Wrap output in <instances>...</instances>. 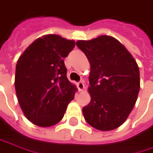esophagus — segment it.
<instances>
[{
	"label": "esophagus",
	"instance_id": "1",
	"mask_svg": "<svg viewBox=\"0 0 153 153\" xmlns=\"http://www.w3.org/2000/svg\"><path fill=\"white\" fill-rule=\"evenodd\" d=\"M77 87H78V89L79 91H82L85 88V85H84V82L82 81H79L77 83Z\"/></svg>",
	"mask_w": 153,
	"mask_h": 153
}]
</instances>
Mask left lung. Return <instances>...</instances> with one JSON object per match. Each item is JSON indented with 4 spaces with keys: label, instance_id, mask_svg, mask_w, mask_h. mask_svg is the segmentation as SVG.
<instances>
[{
    "label": "left lung",
    "instance_id": "obj_1",
    "mask_svg": "<svg viewBox=\"0 0 153 153\" xmlns=\"http://www.w3.org/2000/svg\"><path fill=\"white\" fill-rule=\"evenodd\" d=\"M90 63L89 104L83 108L87 123L99 131L121 126L134 108L140 89L139 68L118 40L100 36L76 43Z\"/></svg>",
    "mask_w": 153,
    "mask_h": 153
}]
</instances>
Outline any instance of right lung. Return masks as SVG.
Instances as JSON below:
<instances>
[{
    "label": "right lung",
    "instance_id": "1",
    "mask_svg": "<svg viewBox=\"0 0 153 153\" xmlns=\"http://www.w3.org/2000/svg\"><path fill=\"white\" fill-rule=\"evenodd\" d=\"M75 42L58 35L36 39L16 66L15 88L22 110L29 121L50 127L64 117L77 88L66 77L64 58Z\"/></svg>",
    "mask_w": 153,
    "mask_h": 153
}]
</instances>
